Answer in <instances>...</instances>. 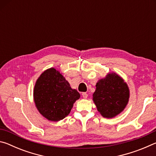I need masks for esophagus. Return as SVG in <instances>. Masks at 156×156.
Masks as SVG:
<instances>
[{"label":"esophagus","instance_id":"esophagus-1","mask_svg":"<svg viewBox=\"0 0 156 156\" xmlns=\"http://www.w3.org/2000/svg\"><path fill=\"white\" fill-rule=\"evenodd\" d=\"M82 96H83V98H87V96H88V94L85 93V92H84V93L82 94Z\"/></svg>","mask_w":156,"mask_h":156}]
</instances>
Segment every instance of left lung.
I'll return each instance as SVG.
<instances>
[{
	"mask_svg": "<svg viewBox=\"0 0 156 156\" xmlns=\"http://www.w3.org/2000/svg\"><path fill=\"white\" fill-rule=\"evenodd\" d=\"M93 100L104 118H114L125 109L129 99V89L122 77L109 73L98 81Z\"/></svg>",
	"mask_w": 156,
	"mask_h": 156,
	"instance_id": "left-lung-1",
	"label": "left lung"
}]
</instances>
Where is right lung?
I'll return each mask as SVG.
<instances>
[{
  "instance_id": "add662e5",
  "label": "right lung",
  "mask_w": 156,
  "mask_h": 156,
  "mask_svg": "<svg viewBox=\"0 0 156 156\" xmlns=\"http://www.w3.org/2000/svg\"><path fill=\"white\" fill-rule=\"evenodd\" d=\"M80 95L72 89L59 71L50 68L44 71L36 82L34 100L41 114L48 120L64 119Z\"/></svg>"
}]
</instances>
